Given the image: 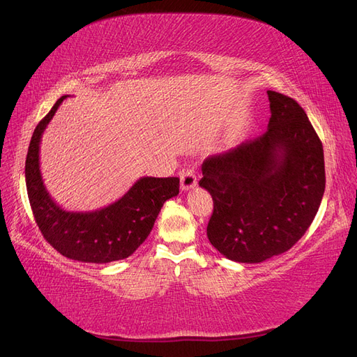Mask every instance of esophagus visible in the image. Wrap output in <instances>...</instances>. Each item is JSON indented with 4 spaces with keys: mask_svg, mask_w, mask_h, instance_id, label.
I'll use <instances>...</instances> for the list:
<instances>
[{
    "mask_svg": "<svg viewBox=\"0 0 357 357\" xmlns=\"http://www.w3.org/2000/svg\"><path fill=\"white\" fill-rule=\"evenodd\" d=\"M197 185V174L194 169H185L181 174V188L182 191H188Z\"/></svg>",
    "mask_w": 357,
    "mask_h": 357,
    "instance_id": "obj_1",
    "label": "esophagus"
}]
</instances>
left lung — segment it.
I'll return each instance as SVG.
<instances>
[{
    "label": "left lung",
    "instance_id": "1",
    "mask_svg": "<svg viewBox=\"0 0 357 357\" xmlns=\"http://www.w3.org/2000/svg\"><path fill=\"white\" fill-rule=\"evenodd\" d=\"M263 135L203 162L200 187L213 199L208 241L240 263L291 248L310 227L325 191L322 142L300 104L268 91Z\"/></svg>",
    "mask_w": 357,
    "mask_h": 357
}]
</instances>
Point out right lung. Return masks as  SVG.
Instances as JSON below:
<instances>
[{"label":"right lung","mask_w":357,"mask_h":357,"mask_svg":"<svg viewBox=\"0 0 357 357\" xmlns=\"http://www.w3.org/2000/svg\"><path fill=\"white\" fill-rule=\"evenodd\" d=\"M33 130L24 176L29 203L44 238L64 257L109 263L129 257L147 240L166 200L179 194V178H139L117 202L92 212H69L51 199L39 170V144L63 100Z\"/></svg>","instance_id":"obj_1"}]
</instances>
